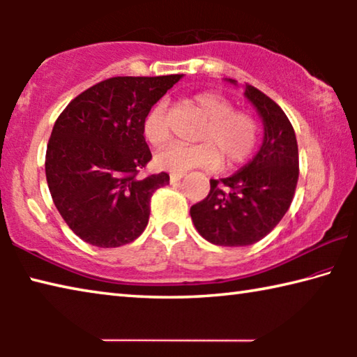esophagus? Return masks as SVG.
<instances>
[{
	"label": "esophagus",
	"instance_id": "obj_1",
	"mask_svg": "<svg viewBox=\"0 0 357 357\" xmlns=\"http://www.w3.org/2000/svg\"><path fill=\"white\" fill-rule=\"evenodd\" d=\"M185 176V173H170V181L172 183H176V181H181Z\"/></svg>",
	"mask_w": 357,
	"mask_h": 357
}]
</instances>
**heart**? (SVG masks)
<instances>
[{
  "label": "heart",
  "instance_id": "obj_1",
  "mask_svg": "<svg viewBox=\"0 0 357 357\" xmlns=\"http://www.w3.org/2000/svg\"><path fill=\"white\" fill-rule=\"evenodd\" d=\"M206 124L198 140L203 143L185 146L170 144L155 155V164L162 170L184 173L190 168H215L222 158L228 167H238L249 159L258 143V121L245 110H234L231 100L214 91H203L190 99ZM143 135L154 146H162L172 138L167 104L157 102L143 119Z\"/></svg>",
  "mask_w": 357,
  "mask_h": 357
}]
</instances>
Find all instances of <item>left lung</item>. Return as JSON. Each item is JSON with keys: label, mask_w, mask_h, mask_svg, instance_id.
<instances>
[{"label": "left lung", "mask_w": 357, "mask_h": 357, "mask_svg": "<svg viewBox=\"0 0 357 357\" xmlns=\"http://www.w3.org/2000/svg\"><path fill=\"white\" fill-rule=\"evenodd\" d=\"M245 96L263 118L261 148L231 176L211 179L208 197L190 208L198 233L215 245H250L263 239L283 219L298 185V142L285 112L252 84H245Z\"/></svg>", "instance_id": "1"}]
</instances>
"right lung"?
I'll list each match as a JSON object with an SVG mask.
<instances>
[{
  "instance_id": "add662e5",
  "label": "right lung",
  "mask_w": 357,
  "mask_h": 357,
  "mask_svg": "<svg viewBox=\"0 0 357 357\" xmlns=\"http://www.w3.org/2000/svg\"><path fill=\"white\" fill-rule=\"evenodd\" d=\"M181 77L107 78L58 116L47 144V184L64 222L84 243L126 245L146 228L151 197L170 176H138L153 159L143 119Z\"/></svg>"
}]
</instances>
